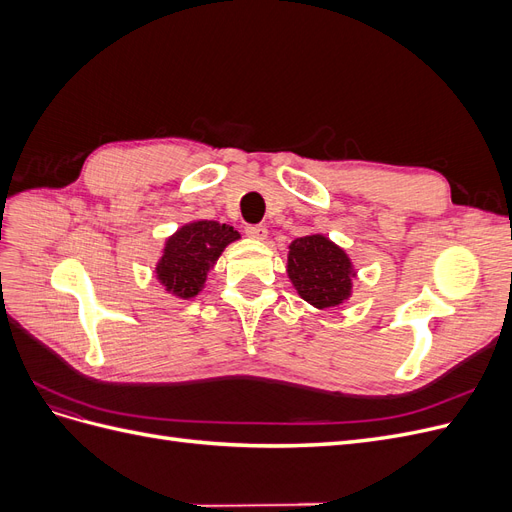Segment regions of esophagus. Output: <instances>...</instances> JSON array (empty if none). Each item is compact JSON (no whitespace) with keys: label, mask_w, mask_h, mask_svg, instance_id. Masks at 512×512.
I'll return each mask as SVG.
<instances>
[{"label":"esophagus","mask_w":512,"mask_h":512,"mask_svg":"<svg viewBox=\"0 0 512 512\" xmlns=\"http://www.w3.org/2000/svg\"><path fill=\"white\" fill-rule=\"evenodd\" d=\"M245 235L254 241H265L267 239V228L265 226H247Z\"/></svg>","instance_id":"1"}]
</instances>
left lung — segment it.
<instances>
[{"instance_id":"obj_1","label":"left lung","mask_w":512,"mask_h":512,"mask_svg":"<svg viewBox=\"0 0 512 512\" xmlns=\"http://www.w3.org/2000/svg\"><path fill=\"white\" fill-rule=\"evenodd\" d=\"M286 273L299 297L316 309H335L352 297L354 262L322 232H312L288 245Z\"/></svg>"}]
</instances>
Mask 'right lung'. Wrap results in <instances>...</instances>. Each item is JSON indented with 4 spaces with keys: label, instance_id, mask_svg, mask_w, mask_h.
<instances>
[{
    "label": "right lung",
    "instance_id": "1",
    "mask_svg": "<svg viewBox=\"0 0 512 512\" xmlns=\"http://www.w3.org/2000/svg\"><path fill=\"white\" fill-rule=\"evenodd\" d=\"M239 232L215 220H192L166 237L156 262V280L177 299H194L203 292L207 275Z\"/></svg>",
    "mask_w": 512,
    "mask_h": 512
}]
</instances>
